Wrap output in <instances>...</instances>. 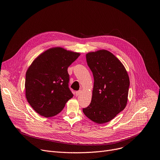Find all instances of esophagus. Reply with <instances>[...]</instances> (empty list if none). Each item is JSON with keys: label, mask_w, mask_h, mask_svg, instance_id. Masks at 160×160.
Listing matches in <instances>:
<instances>
[{"label": "esophagus", "mask_w": 160, "mask_h": 160, "mask_svg": "<svg viewBox=\"0 0 160 160\" xmlns=\"http://www.w3.org/2000/svg\"><path fill=\"white\" fill-rule=\"evenodd\" d=\"M81 92H82V90L77 91V92H76V96H78V95H80V94H81Z\"/></svg>", "instance_id": "obj_1"}]
</instances>
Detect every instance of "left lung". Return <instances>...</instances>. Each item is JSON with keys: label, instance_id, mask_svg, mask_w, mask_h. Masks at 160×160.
Returning <instances> with one entry per match:
<instances>
[{"label": "left lung", "instance_id": "1", "mask_svg": "<svg viewBox=\"0 0 160 160\" xmlns=\"http://www.w3.org/2000/svg\"><path fill=\"white\" fill-rule=\"evenodd\" d=\"M86 60L94 82L92 101L83 112L94 122L105 123L126 107L129 77L120 61L106 50L89 52Z\"/></svg>", "mask_w": 160, "mask_h": 160}]
</instances>
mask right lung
<instances>
[{
  "mask_svg": "<svg viewBox=\"0 0 160 160\" xmlns=\"http://www.w3.org/2000/svg\"><path fill=\"white\" fill-rule=\"evenodd\" d=\"M79 56L61 48H51L38 56L28 68L26 98L40 115L48 118L58 115L73 98L68 68Z\"/></svg>",
  "mask_w": 160,
  "mask_h": 160,
  "instance_id": "1",
  "label": "right lung"
}]
</instances>
